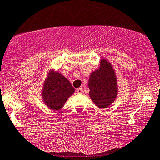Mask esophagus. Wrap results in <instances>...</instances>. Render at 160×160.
I'll use <instances>...</instances> for the list:
<instances>
[{
  "instance_id": "1",
  "label": "esophagus",
  "mask_w": 160,
  "mask_h": 160,
  "mask_svg": "<svg viewBox=\"0 0 160 160\" xmlns=\"http://www.w3.org/2000/svg\"><path fill=\"white\" fill-rule=\"evenodd\" d=\"M76 92H77V94H82V92H83V90H82V88H77Z\"/></svg>"
}]
</instances>
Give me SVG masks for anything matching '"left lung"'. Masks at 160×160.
Returning a JSON list of instances; mask_svg holds the SVG:
<instances>
[{"mask_svg":"<svg viewBox=\"0 0 160 160\" xmlns=\"http://www.w3.org/2000/svg\"><path fill=\"white\" fill-rule=\"evenodd\" d=\"M91 99L99 108H106L116 99L118 80L112 65L106 59L101 60L98 69L92 72L88 83Z\"/></svg>","mask_w":160,"mask_h":160,"instance_id":"8db88e82","label":"left lung"}]
</instances>
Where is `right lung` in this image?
Wrapping results in <instances>:
<instances>
[{
  "label": "right lung",
  "mask_w": 160,
  "mask_h": 160,
  "mask_svg": "<svg viewBox=\"0 0 160 160\" xmlns=\"http://www.w3.org/2000/svg\"><path fill=\"white\" fill-rule=\"evenodd\" d=\"M75 88L64 75L52 68L49 70L44 81L41 96L44 104L52 111H59Z\"/></svg>",
  "instance_id": "add662e5"
}]
</instances>
